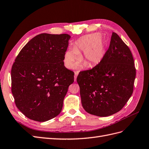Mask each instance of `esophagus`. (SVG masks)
Segmentation results:
<instances>
[{"label":"esophagus","mask_w":149,"mask_h":149,"mask_svg":"<svg viewBox=\"0 0 149 149\" xmlns=\"http://www.w3.org/2000/svg\"><path fill=\"white\" fill-rule=\"evenodd\" d=\"M78 71H75L74 72V81H76V78H77V76L78 75Z\"/></svg>","instance_id":"1"}]
</instances>
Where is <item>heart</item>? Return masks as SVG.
<instances>
[{"label": "heart", "instance_id": "obj_1", "mask_svg": "<svg viewBox=\"0 0 149 149\" xmlns=\"http://www.w3.org/2000/svg\"><path fill=\"white\" fill-rule=\"evenodd\" d=\"M83 51V57L91 65L99 63L105 54V43L99 33L90 34L80 38L74 42L73 49H68L64 55V63L68 69L73 68L79 59V54ZM86 63L79 66L83 68Z\"/></svg>", "mask_w": 149, "mask_h": 149}]
</instances>
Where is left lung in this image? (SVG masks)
<instances>
[{
	"label": "left lung",
	"instance_id": "left-lung-1",
	"mask_svg": "<svg viewBox=\"0 0 149 149\" xmlns=\"http://www.w3.org/2000/svg\"><path fill=\"white\" fill-rule=\"evenodd\" d=\"M136 71L128 46L112 33L104 57L77 77L81 103L91 115L108 116L121 110L131 97Z\"/></svg>",
	"mask_w": 149,
	"mask_h": 149
}]
</instances>
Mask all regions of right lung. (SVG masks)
I'll return each mask as SVG.
<instances>
[{
  "mask_svg": "<svg viewBox=\"0 0 149 149\" xmlns=\"http://www.w3.org/2000/svg\"><path fill=\"white\" fill-rule=\"evenodd\" d=\"M70 36L40 34L20 50L12 70L17 107L28 118L44 122L60 114L74 72L64 66Z\"/></svg>",
  "mask_w": 149,
  "mask_h": 149,
  "instance_id": "right-lung-1",
  "label": "right lung"
}]
</instances>
